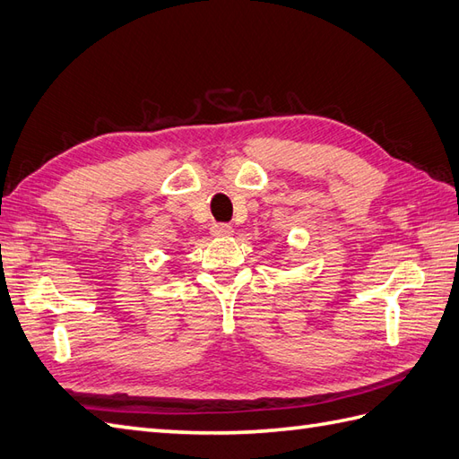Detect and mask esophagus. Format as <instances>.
Instances as JSON below:
<instances>
[{"label": "esophagus", "mask_w": 459, "mask_h": 459, "mask_svg": "<svg viewBox=\"0 0 459 459\" xmlns=\"http://www.w3.org/2000/svg\"><path fill=\"white\" fill-rule=\"evenodd\" d=\"M210 231L214 238H228L233 233V228L230 226V223H212Z\"/></svg>", "instance_id": "34e87169"}]
</instances>
